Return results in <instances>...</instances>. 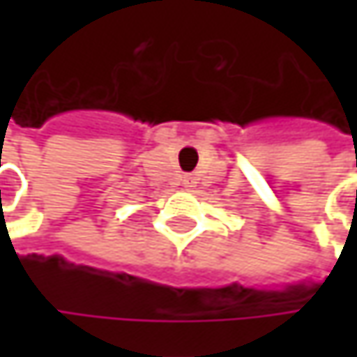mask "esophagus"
<instances>
[{"mask_svg": "<svg viewBox=\"0 0 357 357\" xmlns=\"http://www.w3.org/2000/svg\"><path fill=\"white\" fill-rule=\"evenodd\" d=\"M192 183V178H183V185H190Z\"/></svg>", "mask_w": 357, "mask_h": 357, "instance_id": "obj_1", "label": "esophagus"}]
</instances>
